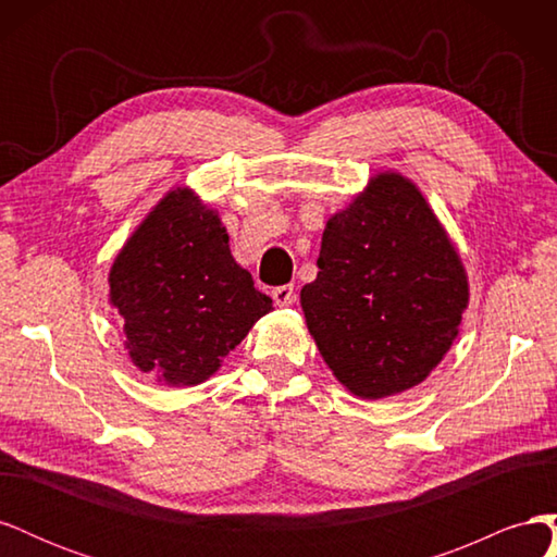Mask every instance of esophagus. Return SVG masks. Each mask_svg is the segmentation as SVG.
<instances>
[{
  "mask_svg": "<svg viewBox=\"0 0 557 557\" xmlns=\"http://www.w3.org/2000/svg\"><path fill=\"white\" fill-rule=\"evenodd\" d=\"M272 297L278 307H290L295 301V285H278L272 290Z\"/></svg>",
  "mask_w": 557,
  "mask_h": 557,
  "instance_id": "obj_1",
  "label": "esophagus"
}]
</instances>
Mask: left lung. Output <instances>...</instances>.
Returning a JSON list of instances; mask_svg holds the SVG:
<instances>
[{"instance_id": "8db88e82", "label": "left lung", "mask_w": 557, "mask_h": 557, "mask_svg": "<svg viewBox=\"0 0 557 557\" xmlns=\"http://www.w3.org/2000/svg\"><path fill=\"white\" fill-rule=\"evenodd\" d=\"M301 311L342 385L381 399L423 383L469 305L462 260L416 183L376 174L323 232Z\"/></svg>"}]
</instances>
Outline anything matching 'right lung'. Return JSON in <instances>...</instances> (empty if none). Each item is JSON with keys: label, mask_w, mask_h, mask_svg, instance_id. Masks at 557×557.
Returning a JSON list of instances; mask_svg holds the SVG:
<instances>
[{"label": "right lung", "mask_w": 557, "mask_h": 557, "mask_svg": "<svg viewBox=\"0 0 557 557\" xmlns=\"http://www.w3.org/2000/svg\"><path fill=\"white\" fill-rule=\"evenodd\" d=\"M109 288L132 362L174 387L205 383L274 309L234 262L221 218L190 188L166 193L132 232Z\"/></svg>", "instance_id": "right-lung-1"}]
</instances>
